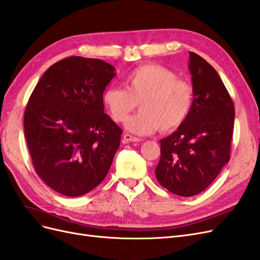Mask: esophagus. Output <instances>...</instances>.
<instances>
[{
    "mask_svg": "<svg viewBox=\"0 0 260 260\" xmlns=\"http://www.w3.org/2000/svg\"><path fill=\"white\" fill-rule=\"evenodd\" d=\"M140 139L139 138H136L133 137L131 135H129V133H125V135H123V142L124 143H130V142H139Z\"/></svg>",
    "mask_w": 260,
    "mask_h": 260,
    "instance_id": "34e87169",
    "label": "esophagus"
}]
</instances>
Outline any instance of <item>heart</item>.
<instances>
[{
  "label": "heart",
  "instance_id": "b5f03b06",
  "mask_svg": "<svg viewBox=\"0 0 260 260\" xmlns=\"http://www.w3.org/2000/svg\"><path fill=\"white\" fill-rule=\"evenodd\" d=\"M125 90L111 85L103 93V103L116 122H124L139 106L141 112L129 118L125 127L139 136L157 129L168 132L184 122L193 105L192 85L158 64L142 65L125 77Z\"/></svg>",
  "mask_w": 260,
  "mask_h": 260
}]
</instances>
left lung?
I'll return each instance as SVG.
<instances>
[{"mask_svg":"<svg viewBox=\"0 0 260 260\" xmlns=\"http://www.w3.org/2000/svg\"><path fill=\"white\" fill-rule=\"evenodd\" d=\"M188 69L194 91L190 114L170 136L160 140L157 181L171 193L193 196L207 188L230 160L234 105L210 64L193 52Z\"/></svg>","mask_w":260,"mask_h":260,"instance_id":"obj_1","label":"left lung"}]
</instances>
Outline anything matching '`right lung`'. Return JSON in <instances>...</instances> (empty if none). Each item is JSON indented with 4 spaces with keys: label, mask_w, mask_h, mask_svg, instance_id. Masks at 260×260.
<instances>
[{
    "label": "right lung",
    "mask_w": 260,
    "mask_h": 260,
    "mask_svg": "<svg viewBox=\"0 0 260 260\" xmlns=\"http://www.w3.org/2000/svg\"><path fill=\"white\" fill-rule=\"evenodd\" d=\"M116 76L104 60L70 56L52 65L31 93L23 116L37 175L76 198L104 180L122 130L104 113L103 93Z\"/></svg>",
    "instance_id": "obj_1"
}]
</instances>
